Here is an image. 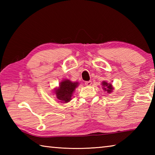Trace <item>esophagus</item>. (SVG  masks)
<instances>
[{
	"mask_svg": "<svg viewBox=\"0 0 155 155\" xmlns=\"http://www.w3.org/2000/svg\"><path fill=\"white\" fill-rule=\"evenodd\" d=\"M91 81H86V82H85V84L87 86H90L91 85Z\"/></svg>",
	"mask_w": 155,
	"mask_h": 155,
	"instance_id": "esophagus-1",
	"label": "esophagus"
}]
</instances>
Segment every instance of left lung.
<instances>
[{
    "label": "left lung",
    "instance_id": "8db88e82",
    "mask_svg": "<svg viewBox=\"0 0 155 155\" xmlns=\"http://www.w3.org/2000/svg\"><path fill=\"white\" fill-rule=\"evenodd\" d=\"M102 85H103V89L104 91H107V93L110 94L113 91V90H114V87H113V86L111 83H108L106 81H103V83H102Z\"/></svg>",
    "mask_w": 155,
    "mask_h": 155
}]
</instances>
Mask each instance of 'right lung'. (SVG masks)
<instances>
[{"instance_id": "1", "label": "right lung", "mask_w": 155, "mask_h": 155, "mask_svg": "<svg viewBox=\"0 0 155 155\" xmlns=\"http://www.w3.org/2000/svg\"><path fill=\"white\" fill-rule=\"evenodd\" d=\"M78 85V82H72L68 79L62 81L59 83V87L54 90L57 98L59 103H67L71 101L73 92Z\"/></svg>"}]
</instances>
